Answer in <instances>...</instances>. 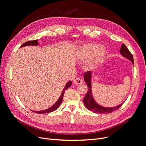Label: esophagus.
I'll use <instances>...</instances> for the list:
<instances>
[{"label": "esophagus", "instance_id": "1", "mask_svg": "<svg viewBox=\"0 0 146 146\" xmlns=\"http://www.w3.org/2000/svg\"><path fill=\"white\" fill-rule=\"evenodd\" d=\"M74 83L75 85H82V84L83 83V80H82V79L80 78H77L74 80Z\"/></svg>", "mask_w": 146, "mask_h": 146}]
</instances>
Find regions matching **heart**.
Segmentation results:
<instances>
[{
	"label": "heart",
	"mask_w": 146,
	"mask_h": 146,
	"mask_svg": "<svg viewBox=\"0 0 146 146\" xmlns=\"http://www.w3.org/2000/svg\"><path fill=\"white\" fill-rule=\"evenodd\" d=\"M107 54L105 47L100 46L98 44L89 43L80 47L79 56L82 61H86L92 58L86 64L88 69L94 70L102 63Z\"/></svg>",
	"instance_id": "heart-1"
}]
</instances>
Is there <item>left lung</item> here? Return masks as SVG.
<instances>
[{
  "label": "left lung",
  "instance_id": "left-lung-1",
  "mask_svg": "<svg viewBox=\"0 0 146 146\" xmlns=\"http://www.w3.org/2000/svg\"><path fill=\"white\" fill-rule=\"evenodd\" d=\"M120 54L121 55L127 58V60H130L133 64V55H131L130 51L128 49L127 47L125 46V44H122L121 49H120ZM84 80L86 82V85L88 86V92L87 94L85 96V98L83 99V102L85 104V107L90 111H93L96 113H111L115 110H117L119 108L121 107V105L123 104V102L121 103L116 107H103L100 105H99L97 102L94 100L93 98V95H92V72L91 71L86 72L84 74Z\"/></svg>",
  "mask_w": 146,
  "mask_h": 146
}]
</instances>
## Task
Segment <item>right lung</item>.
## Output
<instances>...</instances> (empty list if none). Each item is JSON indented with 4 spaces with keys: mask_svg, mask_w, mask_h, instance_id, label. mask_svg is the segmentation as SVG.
<instances>
[{
    "mask_svg": "<svg viewBox=\"0 0 146 146\" xmlns=\"http://www.w3.org/2000/svg\"><path fill=\"white\" fill-rule=\"evenodd\" d=\"M38 44H39L38 40V39H36V40L29 41H27V42H25L24 44H23L21 46V47H23L27 46H38ZM71 85H72V82H70V81L68 82V83H66L65 86L63 88V90L62 92H61V94L60 96V98H58V100H57V101L56 102L54 105H53L52 107H50V108H48L47 109H46L44 110H41V111H33V110H32V111L33 112H35V113H38V114L50 113V112H52V111H55V110H56L57 108H58L60 107V105L61 104V102H62L63 99V96H64V91L66 90H67L68 88H69L70 86H71Z\"/></svg>",
    "mask_w": 146,
    "mask_h": 146,
    "instance_id": "right-lung-1",
    "label": "right lung"
}]
</instances>
